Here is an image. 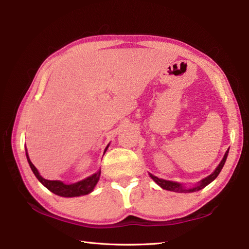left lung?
<instances>
[{"mask_svg":"<svg viewBox=\"0 0 249 249\" xmlns=\"http://www.w3.org/2000/svg\"><path fill=\"white\" fill-rule=\"evenodd\" d=\"M228 152H229V150H227V152L225 153V156H224V158H223V160L220 161L218 167L215 169V171H214L212 174H210L209 177H206L205 178L201 179V181L198 183V185H196V186L193 187V188L186 189V188H184V187L182 186V184L177 183V182H172V181H166V179H162V178H157V177H155V176H153V174H151V173H150V177H151L153 179H154V181H155L158 185H160V186L161 188L166 189V190H171V192H176V193H194V192H198V190L204 188V187L206 186V185H209L211 182H213L214 179L218 177L219 172L221 171V169H223V167H224V165H225V162H226L227 156H228Z\"/></svg>","mask_w":249,"mask_h":249,"instance_id":"left-lung-1","label":"left lung"}]
</instances>
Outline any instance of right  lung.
<instances>
[{
    "label": "right lung",
    "instance_id": "add662e5",
    "mask_svg": "<svg viewBox=\"0 0 249 249\" xmlns=\"http://www.w3.org/2000/svg\"><path fill=\"white\" fill-rule=\"evenodd\" d=\"M107 149H108V146L106 147V150ZM106 150H105V152H106ZM25 154H26V158H28L29 165L32 169V171H33V173L35 174V177L38 178V181L43 184L46 188H48L50 192H52L57 196H61V197H67V198L79 197V196L89 194L94 189L95 185L97 184L99 177H100V170H99L98 172L94 173L93 176L84 178L80 182L73 183V184H64L61 181H50V179H46L40 176L38 170H37L35 166L30 160L28 152H26Z\"/></svg>",
    "mask_w": 249,
    "mask_h": 249
}]
</instances>
